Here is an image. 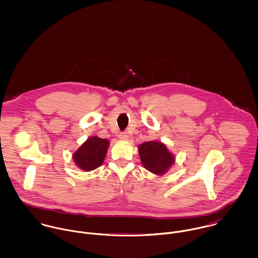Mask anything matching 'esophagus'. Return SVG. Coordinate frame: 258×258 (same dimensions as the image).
Instances as JSON below:
<instances>
[{"instance_id": "1", "label": "esophagus", "mask_w": 258, "mask_h": 258, "mask_svg": "<svg viewBox=\"0 0 258 258\" xmlns=\"http://www.w3.org/2000/svg\"><path fill=\"white\" fill-rule=\"evenodd\" d=\"M119 139L121 140H127L128 139V134L126 132H121L119 134Z\"/></svg>"}]
</instances>
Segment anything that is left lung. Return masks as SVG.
Returning <instances> with one entry per match:
<instances>
[{"instance_id":"left-lung-1","label":"left lung","mask_w":258,"mask_h":258,"mask_svg":"<svg viewBox=\"0 0 258 258\" xmlns=\"http://www.w3.org/2000/svg\"><path fill=\"white\" fill-rule=\"evenodd\" d=\"M138 152L144 168L155 175H164L175 163L174 155L159 141H149L139 145Z\"/></svg>"}]
</instances>
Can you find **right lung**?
<instances>
[{
    "instance_id": "obj_1",
    "label": "right lung",
    "mask_w": 258,
    "mask_h": 258,
    "mask_svg": "<svg viewBox=\"0 0 258 258\" xmlns=\"http://www.w3.org/2000/svg\"><path fill=\"white\" fill-rule=\"evenodd\" d=\"M108 146L109 141L107 139L97 136L88 138L73 155L75 165L85 172L97 169L105 159Z\"/></svg>"
}]
</instances>
